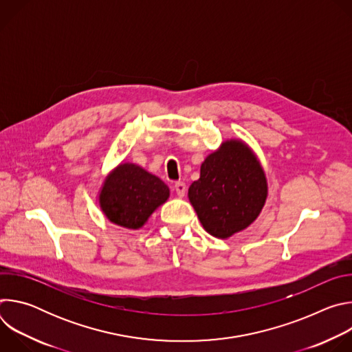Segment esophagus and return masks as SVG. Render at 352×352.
I'll return each instance as SVG.
<instances>
[{
  "instance_id": "obj_1",
  "label": "esophagus",
  "mask_w": 352,
  "mask_h": 352,
  "mask_svg": "<svg viewBox=\"0 0 352 352\" xmlns=\"http://www.w3.org/2000/svg\"><path fill=\"white\" fill-rule=\"evenodd\" d=\"M174 190H175V193H177L179 197H184L185 193H186V185H185L184 182L178 181V182H175V185H174Z\"/></svg>"
}]
</instances>
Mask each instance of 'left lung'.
<instances>
[{"instance_id": "left-lung-1", "label": "left lung", "mask_w": 352, "mask_h": 352, "mask_svg": "<svg viewBox=\"0 0 352 352\" xmlns=\"http://www.w3.org/2000/svg\"><path fill=\"white\" fill-rule=\"evenodd\" d=\"M188 197L204 228L226 239L261 214L267 199L266 174L252 148L241 139H228L200 166Z\"/></svg>"}]
</instances>
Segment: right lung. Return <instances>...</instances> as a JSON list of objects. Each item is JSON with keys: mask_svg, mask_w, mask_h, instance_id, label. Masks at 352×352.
<instances>
[{"mask_svg": "<svg viewBox=\"0 0 352 352\" xmlns=\"http://www.w3.org/2000/svg\"><path fill=\"white\" fill-rule=\"evenodd\" d=\"M168 186L156 175L133 163L118 164L98 192V205L114 224L138 230L167 202Z\"/></svg>", "mask_w": 352, "mask_h": 352, "instance_id": "right-lung-1", "label": "right lung"}]
</instances>
